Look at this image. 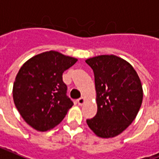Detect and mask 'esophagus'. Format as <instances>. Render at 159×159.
I'll return each mask as SVG.
<instances>
[{
    "mask_svg": "<svg viewBox=\"0 0 159 159\" xmlns=\"http://www.w3.org/2000/svg\"><path fill=\"white\" fill-rule=\"evenodd\" d=\"M77 103H78V105L82 106V104L85 102V98H80L79 99H77Z\"/></svg>",
    "mask_w": 159,
    "mask_h": 159,
    "instance_id": "esophagus-1",
    "label": "esophagus"
}]
</instances>
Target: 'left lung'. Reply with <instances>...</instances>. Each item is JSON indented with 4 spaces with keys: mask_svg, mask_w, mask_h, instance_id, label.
I'll use <instances>...</instances> for the list:
<instances>
[{
    "mask_svg": "<svg viewBox=\"0 0 159 159\" xmlns=\"http://www.w3.org/2000/svg\"><path fill=\"white\" fill-rule=\"evenodd\" d=\"M94 72L98 112L87 120L97 136L109 139L123 133L135 119L143 102L137 71L123 58L101 55L86 60Z\"/></svg>",
    "mask_w": 159,
    "mask_h": 159,
    "instance_id": "8db88e82",
    "label": "left lung"
}]
</instances>
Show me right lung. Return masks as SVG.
<instances>
[{"label": "right lung", "instance_id": "add662e5", "mask_svg": "<svg viewBox=\"0 0 159 159\" xmlns=\"http://www.w3.org/2000/svg\"><path fill=\"white\" fill-rule=\"evenodd\" d=\"M77 61L50 51L34 56L20 67L13 85V100L31 128L39 132L50 130L61 122L72 107L62 73Z\"/></svg>", "mask_w": 159, "mask_h": 159}]
</instances>
